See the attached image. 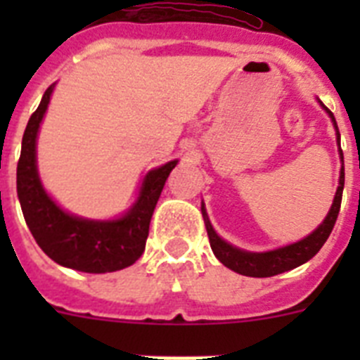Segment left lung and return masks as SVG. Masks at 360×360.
Segmentation results:
<instances>
[{
  "mask_svg": "<svg viewBox=\"0 0 360 360\" xmlns=\"http://www.w3.org/2000/svg\"><path fill=\"white\" fill-rule=\"evenodd\" d=\"M317 103L328 113V117L333 122V128H335L339 157H341V173H339V186H337L335 196H333L332 207H330L326 218L323 219V224L316 231L310 232L303 240L285 245V247H279V249L266 250V252H250V250L238 249V247L231 245L229 241H225L221 236H218V232L212 229L211 219H209L207 211H205V203L202 202V216L203 221H205V229H207L212 252L227 269L234 270L238 274L250 276V278H270V276H278L281 272H287V270L303 265V263H307L308 259H311L319 252L324 241L328 240L333 225H335L337 214H339V209H341L342 189H345V157H342L341 149V133H339V128H337L335 117H333L332 111L324 106L319 98H317Z\"/></svg>",
  "mask_w": 360,
  "mask_h": 360,
  "instance_id": "left-lung-1",
  "label": "left lung"
}]
</instances>
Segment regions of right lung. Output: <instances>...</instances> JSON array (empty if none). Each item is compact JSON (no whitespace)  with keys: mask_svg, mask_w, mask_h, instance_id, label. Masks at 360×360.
<instances>
[{"mask_svg":"<svg viewBox=\"0 0 360 360\" xmlns=\"http://www.w3.org/2000/svg\"><path fill=\"white\" fill-rule=\"evenodd\" d=\"M56 82L32 113L18 162V198L25 221L43 252L66 269L104 274L126 269L142 256L149 221L165 180L178 160L155 167L142 180L135 203L120 218L90 219L72 214L46 193L37 171V135L49 110Z\"/></svg>","mask_w":360,"mask_h":360,"instance_id":"obj_1","label":"right lung"}]
</instances>
